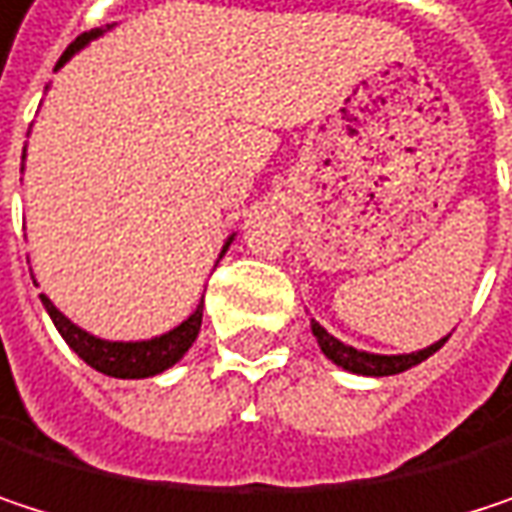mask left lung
Returning a JSON list of instances; mask_svg holds the SVG:
<instances>
[{
	"instance_id": "8db88e82",
	"label": "left lung",
	"mask_w": 512,
	"mask_h": 512,
	"mask_svg": "<svg viewBox=\"0 0 512 512\" xmlns=\"http://www.w3.org/2000/svg\"><path fill=\"white\" fill-rule=\"evenodd\" d=\"M313 337L319 340L322 352H325L337 367H343V370H349V373H361V376H396V373H402V370H408V367L426 361L429 355H435V352L447 343V337H444V340H438V343H432L429 349H420V352H414V355H367V352H358V349L340 343L337 337H331L319 322H313Z\"/></svg>"
}]
</instances>
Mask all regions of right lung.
<instances>
[{
	"label": "right lung",
	"mask_w": 512,
	"mask_h": 512,
	"mask_svg": "<svg viewBox=\"0 0 512 512\" xmlns=\"http://www.w3.org/2000/svg\"><path fill=\"white\" fill-rule=\"evenodd\" d=\"M98 35H101V29L83 32V35L62 53L59 65H65L83 44H89V41L98 38ZM59 65H56V68H59ZM229 241H232V238H229ZM229 241H226V247H229ZM226 247H223V253H226ZM223 253H220V259H223ZM41 301H44V307H47L53 325H56L59 334L65 337V343H68L89 367H95L98 373L113 376V379H148V376H157V373L169 370L175 361L184 358V352L193 346V340H196V334H199V328H202V304H199L187 322H181L178 328H172V331L163 334V337H154V340H145V343H107V340H98V337L86 334V331L77 328L71 319H65V316L53 307V301H50L47 295H41Z\"/></svg>",
	"instance_id": "1"
}]
</instances>
